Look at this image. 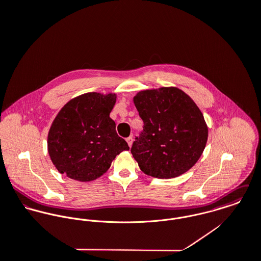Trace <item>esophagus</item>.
<instances>
[{
    "label": "esophagus",
    "mask_w": 261,
    "mask_h": 261,
    "mask_svg": "<svg viewBox=\"0 0 261 261\" xmlns=\"http://www.w3.org/2000/svg\"><path fill=\"white\" fill-rule=\"evenodd\" d=\"M126 142H127V145L129 146V148L132 147V145H133V136H130V137H128V138H126Z\"/></svg>",
    "instance_id": "esophagus-1"
}]
</instances>
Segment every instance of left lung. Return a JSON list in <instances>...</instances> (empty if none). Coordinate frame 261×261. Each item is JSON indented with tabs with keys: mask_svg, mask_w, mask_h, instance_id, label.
Instances as JSON below:
<instances>
[{
	"mask_svg": "<svg viewBox=\"0 0 261 261\" xmlns=\"http://www.w3.org/2000/svg\"><path fill=\"white\" fill-rule=\"evenodd\" d=\"M134 103L144 121L130 151L140 169L171 179L189 171L206 147L208 127L193 99L177 87L140 91Z\"/></svg>",
	"mask_w": 261,
	"mask_h": 261,
	"instance_id": "obj_1",
	"label": "left lung"
}]
</instances>
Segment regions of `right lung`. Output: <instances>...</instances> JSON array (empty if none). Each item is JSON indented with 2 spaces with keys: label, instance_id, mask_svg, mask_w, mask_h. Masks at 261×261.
I'll list each match as a JSON object with an SVG mask.
<instances>
[{
  "label": "right lung",
  "instance_id": "add662e5",
  "mask_svg": "<svg viewBox=\"0 0 261 261\" xmlns=\"http://www.w3.org/2000/svg\"><path fill=\"white\" fill-rule=\"evenodd\" d=\"M114 93L88 92L68 101L55 117L48 134V152L56 169L80 182L105 174L114 158L128 150L110 117Z\"/></svg>",
  "mask_w": 261,
  "mask_h": 261
}]
</instances>
